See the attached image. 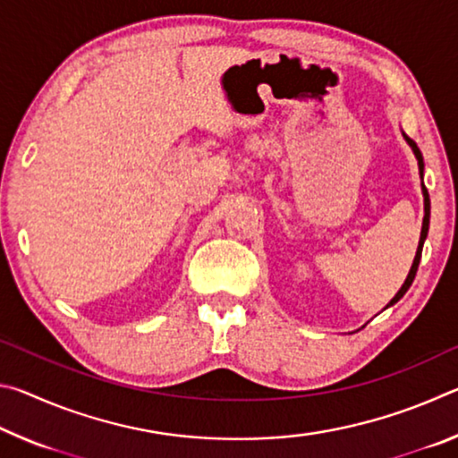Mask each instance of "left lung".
<instances>
[{"label": "left lung", "mask_w": 458, "mask_h": 458, "mask_svg": "<svg viewBox=\"0 0 458 458\" xmlns=\"http://www.w3.org/2000/svg\"><path fill=\"white\" fill-rule=\"evenodd\" d=\"M406 139H408V137H406ZM408 143H410V147H412V151H414L416 159H418V167H420V175H422V172H424V161H422V153H420V149H418V147H416V143L412 141V139H408ZM422 190H424V222H422V234H420V242H418L416 259H414V262H412V268H410V273H408L406 283L402 284V289L398 291L396 297H394V299L390 301V305L398 303V301H400L402 297H404L406 291L410 289V284H412V281H414V276H416V270H418V265H420V257H422V246H424L426 234H428V224H430V198H428V191H426L424 185H422ZM390 305H387V307H390Z\"/></svg>", "instance_id": "obj_1"}]
</instances>
